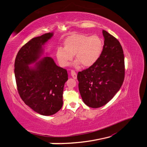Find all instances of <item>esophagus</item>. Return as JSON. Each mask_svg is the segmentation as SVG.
<instances>
[{
    "mask_svg": "<svg viewBox=\"0 0 147 147\" xmlns=\"http://www.w3.org/2000/svg\"><path fill=\"white\" fill-rule=\"evenodd\" d=\"M71 76H72L74 79H76L77 78V74H76V72H75L74 71L71 70Z\"/></svg>",
    "mask_w": 147,
    "mask_h": 147,
    "instance_id": "34e87169",
    "label": "esophagus"
}]
</instances>
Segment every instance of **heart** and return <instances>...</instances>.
<instances>
[{"instance_id": "b5f03b06", "label": "heart", "mask_w": 147, "mask_h": 147, "mask_svg": "<svg viewBox=\"0 0 147 147\" xmlns=\"http://www.w3.org/2000/svg\"><path fill=\"white\" fill-rule=\"evenodd\" d=\"M103 42L96 35L87 36L74 34L68 36L64 43V48L56 51V58L63 67L69 66L76 55V59L82 66L88 67L94 64L102 53Z\"/></svg>"}]
</instances>
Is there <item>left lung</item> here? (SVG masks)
I'll return each instance as SVG.
<instances>
[{
    "label": "left lung",
    "instance_id": "8db88e82",
    "mask_svg": "<svg viewBox=\"0 0 147 147\" xmlns=\"http://www.w3.org/2000/svg\"><path fill=\"white\" fill-rule=\"evenodd\" d=\"M103 50L97 61L79 72V91L85 104L92 108L106 105L121 88L125 76L122 47L118 40L106 30Z\"/></svg>",
    "mask_w": 147,
    "mask_h": 147
}]
</instances>
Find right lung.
<instances>
[{
  "instance_id": "obj_1",
  "label": "right lung",
  "mask_w": 147,
  "mask_h": 147,
  "mask_svg": "<svg viewBox=\"0 0 147 147\" xmlns=\"http://www.w3.org/2000/svg\"><path fill=\"white\" fill-rule=\"evenodd\" d=\"M53 35L48 33L30 40L18 51L14 65L21 99L35 112L45 116L61 109L64 86L68 80L66 69L56 65L53 59L45 56L40 59L43 46Z\"/></svg>"
}]
</instances>
